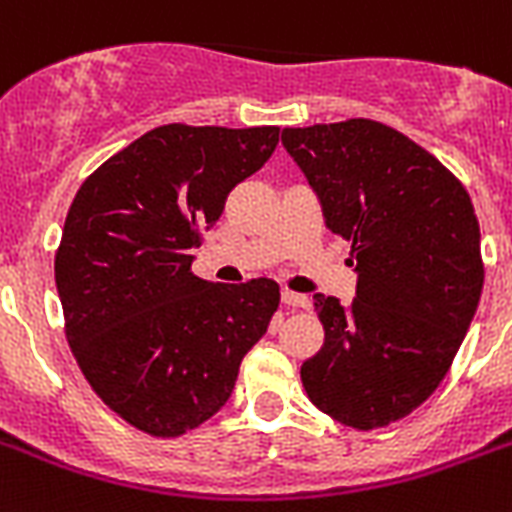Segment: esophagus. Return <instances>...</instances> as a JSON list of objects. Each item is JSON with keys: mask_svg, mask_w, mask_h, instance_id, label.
<instances>
[{"mask_svg": "<svg viewBox=\"0 0 512 512\" xmlns=\"http://www.w3.org/2000/svg\"><path fill=\"white\" fill-rule=\"evenodd\" d=\"M281 302L289 307H299V310H307V307H310V297H305V294H297V292H289V289H284V292H281Z\"/></svg>", "mask_w": 512, "mask_h": 512, "instance_id": "34e87169", "label": "esophagus"}]
</instances>
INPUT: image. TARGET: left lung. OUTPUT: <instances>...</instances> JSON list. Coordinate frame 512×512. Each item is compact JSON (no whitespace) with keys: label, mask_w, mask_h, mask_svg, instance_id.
Listing matches in <instances>:
<instances>
[{"label":"left lung","mask_w":512,"mask_h":512,"mask_svg":"<svg viewBox=\"0 0 512 512\" xmlns=\"http://www.w3.org/2000/svg\"><path fill=\"white\" fill-rule=\"evenodd\" d=\"M281 144L328 231L352 244L357 273L350 305L315 294L326 342L302 363L305 392L344 426H389L434 394L479 307L471 197L434 155L376 120L284 128Z\"/></svg>","instance_id":"left-lung-1"}]
</instances>
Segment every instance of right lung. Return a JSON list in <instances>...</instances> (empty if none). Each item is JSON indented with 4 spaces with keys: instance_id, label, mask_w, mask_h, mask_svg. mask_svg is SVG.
<instances>
[{
    "instance_id": "obj_1",
    "label": "right lung",
    "mask_w": 512,
    "mask_h": 512,
    "mask_svg": "<svg viewBox=\"0 0 512 512\" xmlns=\"http://www.w3.org/2000/svg\"><path fill=\"white\" fill-rule=\"evenodd\" d=\"M276 144V126L170 123L102 162L70 205L54 255L68 344L139 431L165 439L213 418L268 331L276 281L213 284L191 273L189 252Z\"/></svg>"
}]
</instances>
